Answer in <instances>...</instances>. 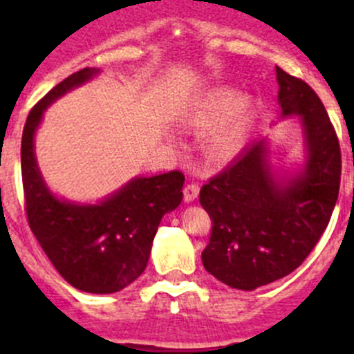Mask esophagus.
Listing matches in <instances>:
<instances>
[{"mask_svg":"<svg viewBox=\"0 0 354 354\" xmlns=\"http://www.w3.org/2000/svg\"><path fill=\"white\" fill-rule=\"evenodd\" d=\"M198 192H200V188L197 183H188L187 187L183 188L185 202H194V200L198 197Z\"/></svg>","mask_w":354,"mask_h":354,"instance_id":"esophagus-1","label":"esophagus"}]
</instances>
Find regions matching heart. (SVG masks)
Returning a JSON list of instances; mask_svg holds the SVG:
<instances>
[{
    "instance_id": "b5f03b06",
    "label": "heart",
    "mask_w": 354,
    "mask_h": 354,
    "mask_svg": "<svg viewBox=\"0 0 354 354\" xmlns=\"http://www.w3.org/2000/svg\"><path fill=\"white\" fill-rule=\"evenodd\" d=\"M195 121L214 127L209 137L210 151L219 157L234 154L243 145L252 121V101L233 88L214 91L200 102Z\"/></svg>"
}]
</instances>
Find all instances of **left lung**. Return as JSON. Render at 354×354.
<instances>
[{"instance_id": "8db88e82", "label": "left lung", "mask_w": 354, "mask_h": 354, "mask_svg": "<svg viewBox=\"0 0 354 354\" xmlns=\"http://www.w3.org/2000/svg\"><path fill=\"white\" fill-rule=\"evenodd\" d=\"M281 118L298 116L306 160L276 176L267 140L246 147L200 190L212 233L207 272L234 289L274 283L298 269L329 224L341 183V149L322 101L306 82L276 66Z\"/></svg>"}]
</instances>
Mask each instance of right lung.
Masks as SVG:
<instances>
[{
	"label": "right lung",
	"mask_w": 354,
	"mask_h": 354,
	"mask_svg": "<svg viewBox=\"0 0 354 354\" xmlns=\"http://www.w3.org/2000/svg\"><path fill=\"white\" fill-rule=\"evenodd\" d=\"M99 71L70 75L30 109L22 135V181L28 226L59 276L80 291L109 295L145 270L160 219L183 198L185 174L137 176L97 203L70 202L49 190L35 160V131L56 99Z\"/></svg>",
	"instance_id": "add662e5"
}]
</instances>
